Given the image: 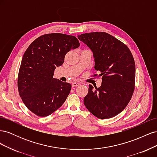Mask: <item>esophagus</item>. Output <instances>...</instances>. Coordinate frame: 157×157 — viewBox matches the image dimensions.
<instances>
[{"mask_svg": "<svg viewBox=\"0 0 157 157\" xmlns=\"http://www.w3.org/2000/svg\"><path fill=\"white\" fill-rule=\"evenodd\" d=\"M79 85H80V84L78 83V82H73V83H72V86L73 87L78 86H79Z\"/></svg>", "mask_w": 157, "mask_h": 157, "instance_id": "1", "label": "esophagus"}]
</instances>
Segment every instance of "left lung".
I'll return each mask as SVG.
<instances>
[{"instance_id":"1","label":"left lung","mask_w":157,"mask_h":157,"mask_svg":"<svg viewBox=\"0 0 157 157\" xmlns=\"http://www.w3.org/2000/svg\"><path fill=\"white\" fill-rule=\"evenodd\" d=\"M78 38L92 51L94 68L102 77L99 88L93 90L89 85L84 105L100 119L115 117L124 110L134 91L136 65L131 52L123 42L105 32L84 33Z\"/></svg>"}]
</instances>
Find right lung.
<instances>
[{"label":"right lung","mask_w":157,"mask_h":157,"mask_svg":"<svg viewBox=\"0 0 157 157\" xmlns=\"http://www.w3.org/2000/svg\"><path fill=\"white\" fill-rule=\"evenodd\" d=\"M79 46L75 36L50 33L37 38L25 52L18 73V91L25 105L36 115L48 116L65 101L71 85L53 78L54 70L63 63L68 52Z\"/></svg>","instance_id":"1"}]
</instances>
